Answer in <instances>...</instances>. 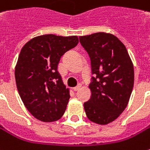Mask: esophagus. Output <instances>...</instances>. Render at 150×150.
<instances>
[{"label": "esophagus", "mask_w": 150, "mask_h": 150, "mask_svg": "<svg viewBox=\"0 0 150 150\" xmlns=\"http://www.w3.org/2000/svg\"><path fill=\"white\" fill-rule=\"evenodd\" d=\"M81 85H78L77 86H75V87L73 88V90H74L75 91H77L78 90H80V89H81Z\"/></svg>", "instance_id": "esophagus-1"}]
</instances>
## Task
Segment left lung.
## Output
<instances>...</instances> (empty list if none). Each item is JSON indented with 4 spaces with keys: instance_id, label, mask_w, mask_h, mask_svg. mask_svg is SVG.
<instances>
[{
    "instance_id": "1",
    "label": "left lung",
    "mask_w": 150,
    "mask_h": 150,
    "mask_svg": "<svg viewBox=\"0 0 150 150\" xmlns=\"http://www.w3.org/2000/svg\"><path fill=\"white\" fill-rule=\"evenodd\" d=\"M91 61V97L84 103L88 119L100 125L116 120L129 101L134 82V64L125 45L112 33L80 37Z\"/></svg>"
}]
</instances>
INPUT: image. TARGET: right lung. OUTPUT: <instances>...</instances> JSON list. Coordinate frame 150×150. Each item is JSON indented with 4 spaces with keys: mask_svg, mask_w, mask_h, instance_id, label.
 <instances>
[{
    "mask_svg": "<svg viewBox=\"0 0 150 150\" xmlns=\"http://www.w3.org/2000/svg\"><path fill=\"white\" fill-rule=\"evenodd\" d=\"M79 42L77 36L44 34L23 46L15 66L16 88L24 106L38 120L61 118L69 100V89L58 71L61 56Z\"/></svg>",
    "mask_w": 150,
    "mask_h": 150,
    "instance_id": "right-lung-1",
    "label": "right lung"
}]
</instances>
